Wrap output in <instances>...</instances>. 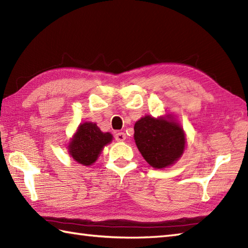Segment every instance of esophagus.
<instances>
[{
    "instance_id": "1",
    "label": "esophagus",
    "mask_w": 248,
    "mask_h": 248,
    "mask_svg": "<svg viewBox=\"0 0 248 248\" xmlns=\"http://www.w3.org/2000/svg\"><path fill=\"white\" fill-rule=\"evenodd\" d=\"M125 139H127V136H125V134L124 132H118L115 134V140L117 141H124V140H125Z\"/></svg>"
}]
</instances>
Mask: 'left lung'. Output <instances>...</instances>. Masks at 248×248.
Here are the masks:
<instances>
[{"instance_id": "left-lung-1", "label": "left lung", "mask_w": 248, "mask_h": 248, "mask_svg": "<svg viewBox=\"0 0 248 248\" xmlns=\"http://www.w3.org/2000/svg\"><path fill=\"white\" fill-rule=\"evenodd\" d=\"M134 140L146 162L156 170L171 166L182 156L186 136L172 114L146 115L134 124Z\"/></svg>"}]
</instances>
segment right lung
Wrapping results in <instances>:
<instances>
[{"instance_id": "1", "label": "right lung", "mask_w": 248, "mask_h": 248, "mask_svg": "<svg viewBox=\"0 0 248 248\" xmlns=\"http://www.w3.org/2000/svg\"><path fill=\"white\" fill-rule=\"evenodd\" d=\"M112 140L113 135L109 132H102L97 124L85 121L78 125L68 143V154L76 162L89 166L98 160L104 147Z\"/></svg>"}]
</instances>
